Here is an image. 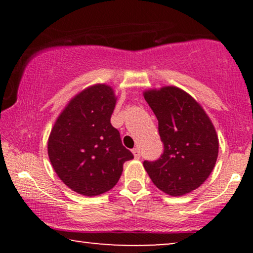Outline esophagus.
<instances>
[{"label":"esophagus","mask_w":253,"mask_h":253,"mask_svg":"<svg viewBox=\"0 0 253 253\" xmlns=\"http://www.w3.org/2000/svg\"><path fill=\"white\" fill-rule=\"evenodd\" d=\"M132 153H133L134 159H139V158H140V151H139V148H133Z\"/></svg>","instance_id":"1"}]
</instances>
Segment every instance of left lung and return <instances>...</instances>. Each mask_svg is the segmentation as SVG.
Returning <instances> with one entry per match:
<instances>
[{
    "label": "left lung",
    "mask_w": 253,
    "mask_h": 253,
    "mask_svg": "<svg viewBox=\"0 0 253 253\" xmlns=\"http://www.w3.org/2000/svg\"><path fill=\"white\" fill-rule=\"evenodd\" d=\"M157 116L164 153L144 168L159 190L179 197L209 178L219 154V138L200 103L176 86L144 91Z\"/></svg>",
    "instance_id": "left-lung-1"
}]
</instances>
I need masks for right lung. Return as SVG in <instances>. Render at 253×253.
Instances as JSON below:
<instances>
[{"instance_id":"right-lung-1","label":"right lung","mask_w":253,"mask_h":253,"mask_svg":"<svg viewBox=\"0 0 253 253\" xmlns=\"http://www.w3.org/2000/svg\"><path fill=\"white\" fill-rule=\"evenodd\" d=\"M116 100L112 86H88L68 102L51 127L50 164L61 181L79 195L109 191L119 182L124 162L133 159L110 123Z\"/></svg>"}]
</instances>
